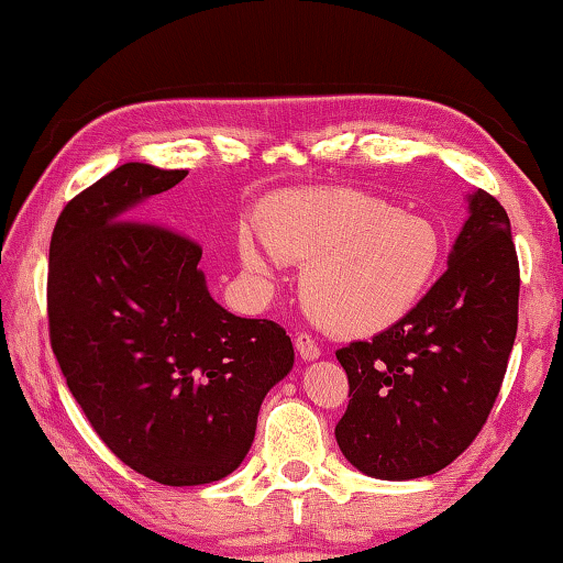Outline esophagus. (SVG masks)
I'll return each mask as SVG.
<instances>
[{"mask_svg": "<svg viewBox=\"0 0 563 563\" xmlns=\"http://www.w3.org/2000/svg\"><path fill=\"white\" fill-rule=\"evenodd\" d=\"M295 350H298V355H300V360H318L320 357V347H318V342L312 340L310 335H305V332H300L298 338H295Z\"/></svg>", "mask_w": 563, "mask_h": 563, "instance_id": "obj_1", "label": "esophagus"}]
</instances>
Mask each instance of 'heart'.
Returning a JSON list of instances; mask_svg holds the SVG:
<instances>
[{
	"label": "heart",
	"mask_w": 563,
	"mask_h": 563,
	"mask_svg": "<svg viewBox=\"0 0 563 563\" xmlns=\"http://www.w3.org/2000/svg\"><path fill=\"white\" fill-rule=\"evenodd\" d=\"M238 231L247 273L273 280L278 261L302 265L300 300L320 328L365 338L399 325L432 288L444 238L430 218L350 188L290 190Z\"/></svg>",
	"instance_id": "heart-1"
}]
</instances>
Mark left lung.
I'll return each mask as SVG.
<instances>
[{
  "mask_svg": "<svg viewBox=\"0 0 563 563\" xmlns=\"http://www.w3.org/2000/svg\"><path fill=\"white\" fill-rule=\"evenodd\" d=\"M466 211L444 275L412 316L335 352L352 397L335 440L375 479H417L454 462L507 373L519 312L511 223L482 188L466 194Z\"/></svg>",
  "mask_w": 563,
  "mask_h": 563,
  "instance_id": "8db88e82",
  "label": "left lung"
}]
</instances>
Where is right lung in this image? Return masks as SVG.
<instances>
[{"mask_svg": "<svg viewBox=\"0 0 563 563\" xmlns=\"http://www.w3.org/2000/svg\"><path fill=\"white\" fill-rule=\"evenodd\" d=\"M186 174L123 164L71 198L46 288L69 393L123 464L166 487L235 472L265 395L295 362L278 322L238 318L211 298L201 247L133 221Z\"/></svg>", "mask_w": 563, "mask_h": 563, "instance_id": "obj_1", "label": "right lung"}]
</instances>
